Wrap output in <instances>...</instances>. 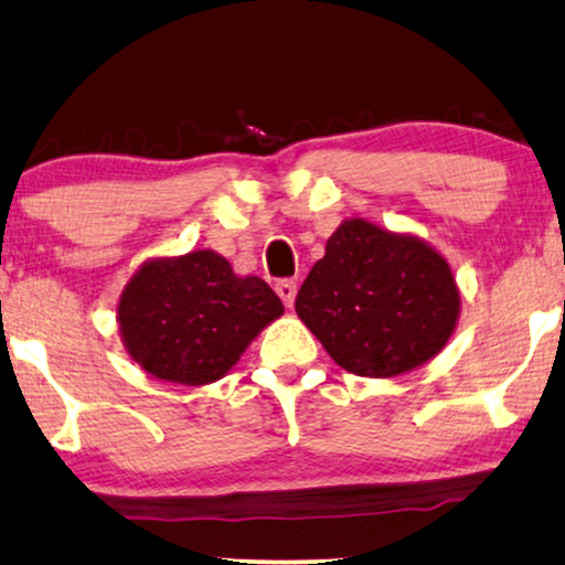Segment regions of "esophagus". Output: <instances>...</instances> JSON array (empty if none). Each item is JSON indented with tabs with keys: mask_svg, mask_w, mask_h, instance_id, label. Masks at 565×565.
Instances as JSON below:
<instances>
[{
	"mask_svg": "<svg viewBox=\"0 0 565 565\" xmlns=\"http://www.w3.org/2000/svg\"><path fill=\"white\" fill-rule=\"evenodd\" d=\"M275 290H277V296H280V300L288 308H292V303H296V292H298V285L292 282V280H280L275 285Z\"/></svg>",
	"mask_w": 565,
	"mask_h": 565,
	"instance_id": "34e87169",
	"label": "esophagus"
}]
</instances>
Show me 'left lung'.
<instances>
[{
	"mask_svg": "<svg viewBox=\"0 0 565 565\" xmlns=\"http://www.w3.org/2000/svg\"><path fill=\"white\" fill-rule=\"evenodd\" d=\"M296 313L347 373L393 377L450 342L460 290L424 238L347 218L300 285Z\"/></svg>",
	"mask_w": 565,
	"mask_h": 565,
	"instance_id": "obj_1",
	"label": "left lung"
}]
</instances>
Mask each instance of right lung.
I'll use <instances>...</instances> for the list:
<instances>
[{
  "mask_svg": "<svg viewBox=\"0 0 565 565\" xmlns=\"http://www.w3.org/2000/svg\"><path fill=\"white\" fill-rule=\"evenodd\" d=\"M282 300L257 275H236L213 249L143 262L118 300L130 360L167 383L207 385L242 360Z\"/></svg>",
  "mask_w": 565,
  "mask_h": 565,
  "instance_id": "right-lung-1",
  "label": "right lung"
}]
</instances>
